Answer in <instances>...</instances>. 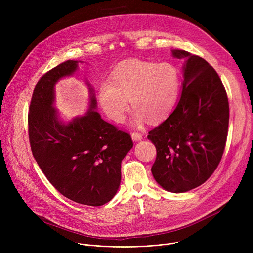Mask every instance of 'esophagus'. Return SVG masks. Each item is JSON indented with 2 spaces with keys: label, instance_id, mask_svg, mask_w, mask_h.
<instances>
[{
  "label": "esophagus",
  "instance_id": "1",
  "mask_svg": "<svg viewBox=\"0 0 253 253\" xmlns=\"http://www.w3.org/2000/svg\"><path fill=\"white\" fill-rule=\"evenodd\" d=\"M131 137H132V140L135 141V142L141 141V140L143 139V135L140 134V133H138V132H133L132 135H131Z\"/></svg>",
  "mask_w": 253,
  "mask_h": 253
}]
</instances>
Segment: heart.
I'll return each instance as SVG.
<instances>
[{
    "mask_svg": "<svg viewBox=\"0 0 253 253\" xmlns=\"http://www.w3.org/2000/svg\"><path fill=\"white\" fill-rule=\"evenodd\" d=\"M180 91V74L170 63L129 60L121 63L99 89V101L105 113L122 122L129 109L135 108L133 121L141 124L146 118L157 122L169 115Z\"/></svg>",
    "mask_w": 253,
    "mask_h": 253,
    "instance_id": "b5f03b06",
    "label": "heart"
}]
</instances>
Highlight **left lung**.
<instances>
[{"mask_svg":"<svg viewBox=\"0 0 253 253\" xmlns=\"http://www.w3.org/2000/svg\"><path fill=\"white\" fill-rule=\"evenodd\" d=\"M172 56L185 59L181 96L147 138L157 151L151 168L156 182L167 191L182 193L203 184L217 168L227 139L229 105L208 62L183 50H172Z\"/></svg>","mask_w":253,"mask_h":253,"instance_id":"left-lung-1","label":"left lung"}]
</instances>
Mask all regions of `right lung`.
Listing matches in <instances>:
<instances>
[{
	"mask_svg": "<svg viewBox=\"0 0 253 253\" xmlns=\"http://www.w3.org/2000/svg\"><path fill=\"white\" fill-rule=\"evenodd\" d=\"M79 62H63L38 81L28 114L29 140L34 158L62 195L77 203L100 206L116 194L121 162L133 142L128 133L104 121L95 111L97 101L88 82V111L69 123L60 120L54 107L55 85L73 75Z\"/></svg>",
	"mask_w": 253,
	"mask_h": 253,
	"instance_id": "1",
	"label": "right lung"
}]
</instances>
